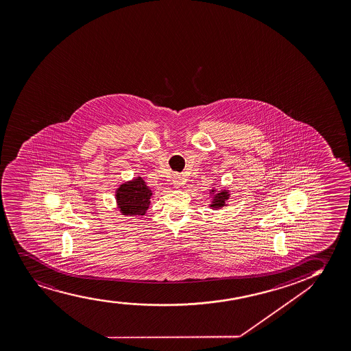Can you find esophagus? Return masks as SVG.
<instances>
[{"mask_svg": "<svg viewBox=\"0 0 351 351\" xmlns=\"http://www.w3.org/2000/svg\"><path fill=\"white\" fill-rule=\"evenodd\" d=\"M173 184L175 188H180V186L183 184V182H182V178L180 175H176V176H173Z\"/></svg>", "mask_w": 351, "mask_h": 351, "instance_id": "esophagus-1", "label": "esophagus"}]
</instances>
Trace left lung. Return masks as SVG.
I'll return each mask as SVG.
<instances>
[{"mask_svg": "<svg viewBox=\"0 0 351 351\" xmlns=\"http://www.w3.org/2000/svg\"><path fill=\"white\" fill-rule=\"evenodd\" d=\"M214 189L210 191V193H214ZM230 197V194H228V191H222L220 193H217L215 196H214V199H213V204H210V207L213 208H220L223 207L226 204V199H228Z\"/></svg>", "mask_w": 351, "mask_h": 351, "instance_id": "8db88e82", "label": "left lung"}]
</instances>
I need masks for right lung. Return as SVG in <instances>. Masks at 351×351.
Segmentation results:
<instances>
[{"mask_svg":"<svg viewBox=\"0 0 351 351\" xmlns=\"http://www.w3.org/2000/svg\"><path fill=\"white\" fill-rule=\"evenodd\" d=\"M152 191L143 178H137L123 183L116 191L118 208L123 215H144L147 213Z\"/></svg>","mask_w":351,"mask_h":351,"instance_id":"right-lung-1","label":"right lung"}]
</instances>
